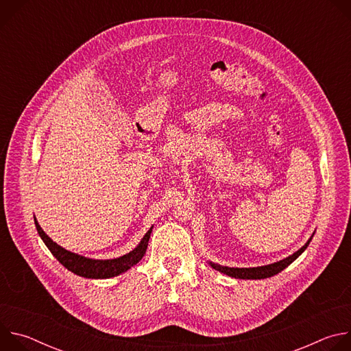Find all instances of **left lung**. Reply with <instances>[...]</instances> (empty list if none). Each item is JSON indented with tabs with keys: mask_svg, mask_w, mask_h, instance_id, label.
I'll return each mask as SVG.
<instances>
[{
	"mask_svg": "<svg viewBox=\"0 0 351 351\" xmlns=\"http://www.w3.org/2000/svg\"><path fill=\"white\" fill-rule=\"evenodd\" d=\"M314 236V233H313ZM313 236L308 239V241L300 248L297 250L295 253H293L291 256L278 261V263H274V264H269V265H263V267H254V268H230V267H223V265H219V264H215V263H211L208 261V264L211 265V268H214L215 271H219L221 274H225L230 278H236V279H265V278H271L276 274H279L280 271H283L285 268H287L295 258H298V256H302L304 250L308 247Z\"/></svg>",
	"mask_w": 351,
	"mask_h": 351,
	"instance_id": "1",
	"label": "left lung"
}]
</instances>
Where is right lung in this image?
Segmentation results:
<instances>
[{
  "label": "right lung",
  "instance_id": "add662e5",
  "mask_svg": "<svg viewBox=\"0 0 351 351\" xmlns=\"http://www.w3.org/2000/svg\"><path fill=\"white\" fill-rule=\"evenodd\" d=\"M34 225L38 232V236L41 237L44 244L48 247L49 252L53 253V256L68 271H71L79 276L88 278V279L114 278V276H118V275L126 272L132 267H134L144 257L149 236H152V232L154 228V226H152L148 229V232L144 234V237L140 240V243L136 245V248L132 250L130 253H128L122 257H118V258H112V260H94V258L83 257L80 254L68 252V250H65L64 247L57 244L51 237H48L45 234V232L40 228L36 217H34Z\"/></svg>",
  "mask_w": 351,
  "mask_h": 351
}]
</instances>
